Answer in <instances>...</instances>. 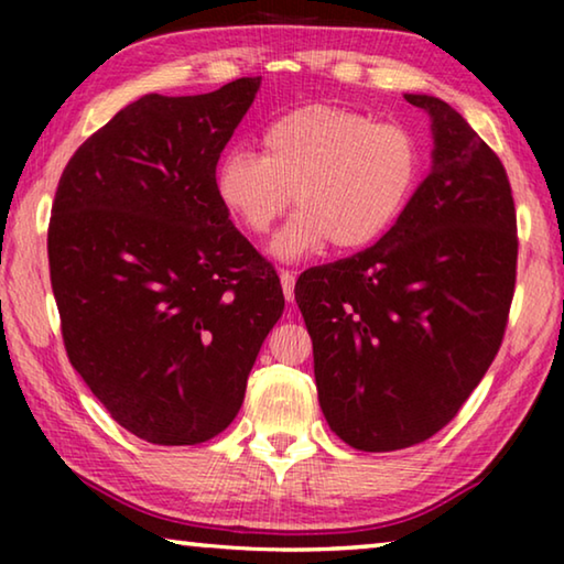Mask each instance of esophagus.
<instances>
[{"instance_id":"1","label":"esophagus","mask_w":564,"mask_h":564,"mask_svg":"<svg viewBox=\"0 0 564 564\" xmlns=\"http://www.w3.org/2000/svg\"><path fill=\"white\" fill-rule=\"evenodd\" d=\"M281 285H283V293H285V301L293 303L295 301V273L293 271H281Z\"/></svg>"}]
</instances>
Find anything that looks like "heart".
I'll use <instances>...</instances> for the list:
<instances>
[{
  "mask_svg": "<svg viewBox=\"0 0 564 564\" xmlns=\"http://www.w3.org/2000/svg\"><path fill=\"white\" fill-rule=\"evenodd\" d=\"M263 156L236 147L216 171L221 204L248 234L275 236L281 259H301L330 243L358 251L376 243L403 214L417 186L423 154L413 131L368 113L308 104L273 119L261 137Z\"/></svg>",
  "mask_w": 564,
  "mask_h": 564,
  "instance_id": "heart-1",
  "label": "heart"
}]
</instances>
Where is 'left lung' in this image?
<instances>
[{
  "mask_svg": "<svg viewBox=\"0 0 564 564\" xmlns=\"http://www.w3.org/2000/svg\"><path fill=\"white\" fill-rule=\"evenodd\" d=\"M405 99L433 119L431 174L376 246L295 281L323 415L366 453L451 423L498 356L518 275L502 161L451 104Z\"/></svg>",
  "mask_w": 564,
  "mask_h": 564,
  "instance_id": "1",
  "label": "left lung"
}]
</instances>
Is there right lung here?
<instances>
[{
    "label": "right lung",
    "instance_id": "1",
    "mask_svg": "<svg viewBox=\"0 0 564 564\" xmlns=\"http://www.w3.org/2000/svg\"><path fill=\"white\" fill-rule=\"evenodd\" d=\"M259 87L243 76L198 97L147 94L74 151L56 186L46 251L66 356L147 443L226 431L283 313L279 273L216 191Z\"/></svg>",
    "mask_w": 564,
    "mask_h": 564
}]
</instances>
